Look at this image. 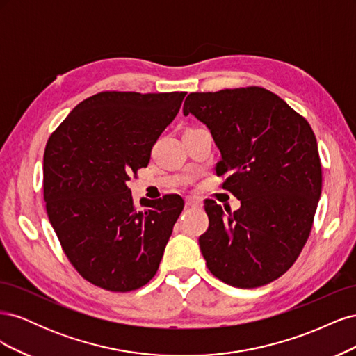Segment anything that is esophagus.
<instances>
[{
  "instance_id": "esophagus-1",
  "label": "esophagus",
  "mask_w": 356,
  "mask_h": 356,
  "mask_svg": "<svg viewBox=\"0 0 356 356\" xmlns=\"http://www.w3.org/2000/svg\"><path fill=\"white\" fill-rule=\"evenodd\" d=\"M186 207L199 208V207H202V202H200V199H197V197L188 196V197H186Z\"/></svg>"
}]
</instances>
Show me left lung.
<instances>
[{"label":"left lung","mask_w":356,"mask_h":356,"mask_svg":"<svg viewBox=\"0 0 356 356\" xmlns=\"http://www.w3.org/2000/svg\"><path fill=\"white\" fill-rule=\"evenodd\" d=\"M208 126L221 160V184L241 200L232 212L204 202L209 227L199 238L209 272L236 288L270 284L294 264L309 239L322 190L314 131L264 88L190 93L184 115Z\"/></svg>","instance_id":"8db88e82"}]
</instances>
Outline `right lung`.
<instances>
[{"mask_svg": "<svg viewBox=\"0 0 356 356\" xmlns=\"http://www.w3.org/2000/svg\"><path fill=\"white\" fill-rule=\"evenodd\" d=\"M186 95L99 92L49 138L42 159L49 220L70 263L96 286L127 293L157 272L184 200L144 199L139 211L126 182L147 168Z\"/></svg>", "mask_w": 356, "mask_h": 356, "instance_id": "obj_1", "label": "right lung"}]
</instances>
